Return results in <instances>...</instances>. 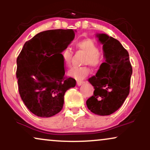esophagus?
I'll list each match as a JSON object with an SVG mask.
<instances>
[{
  "instance_id": "obj_1",
  "label": "esophagus",
  "mask_w": 150,
  "mask_h": 150,
  "mask_svg": "<svg viewBox=\"0 0 150 150\" xmlns=\"http://www.w3.org/2000/svg\"><path fill=\"white\" fill-rule=\"evenodd\" d=\"M83 83H85V82H84V81H77V85L78 86L82 85Z\"/></svg>"
}]
</instances>
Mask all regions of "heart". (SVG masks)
<instances>
[{"label": "heart", "instance_id": "1", "mask_svg": "<svg viewBox=\"0 0 150 150\" xmlns=\"http://www.w3.org/2000/svg\"><path fill=\"white\" fill-rule=\"evenodd\" d=\"M77 49L86 53V56L83 61L84 64H89L91 66L97 68L102 64L104 61L103 55L99 51V47L92 39H85L76 44ZM61 56L65 65H69L71 63L73 52L70 48L66 47L61 52ZM90 70L89 67H73L68 71V75L77 80H82L89 75Z\"/></svg>", "mask_w": 150, "mask_h": 150}]
</instances>
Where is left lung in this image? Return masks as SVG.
I'll use <instances>...</instances> for the list:
<instances>
[{
	"label": "left lung",
	"instance_id": "obj_1",
	"mask_svg": "<svg viewBox=\"0 0 150 150\" xmlns=\"http://www.w3.org/2000/svg\"><path fill=\"white\" fill-rule=\"evenodd\" d=\"M97 37L103 44L106 62L88 80L94 91L86 104L92 113L108 116L116 111L128 97L132 68L128 52L119 41L105 34Z\"/></svg>",
	"mask_w": 150,
	"mask_h": 150
}]
</instances>
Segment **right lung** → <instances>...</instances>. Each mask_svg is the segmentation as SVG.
<instances>
[{
  "instance_id": "1",
  "label": "right lung",
  "mask_w": 150,
  "mask_h": 150,
  "mask_svg": "<svg viewBox=\"0 0 150 150\" xmlns=\"http://www.w3.org/2000/svg\"><path fill=\"white\" fill-rule=\"evenodd\" d=\"M75 37L73 30H51L25 42L17 58L18 90L34 115L51 117L61 111L65 93L76 81L65 76L61 52Z\"/></svg>"
}]
</instances>
